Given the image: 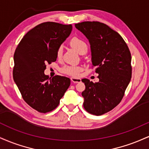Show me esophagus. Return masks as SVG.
Segmentation results:
<instances>
[{"mask_svg": "<svg viewBox=\"0 0 149 149\" xmlns=\"http://www.w3.org/2000/svg\"><path fill=\"white\" fill-rule=\"evenodd\" d=\"M71 82H73V83H80L81 82V79L80 78H74V77H72V78H71Z\"/></svg>", "mask_w": 149, "mask_h": 149, "instance_id": "esophagus-1", "label": "esophagus"}]
</instances>
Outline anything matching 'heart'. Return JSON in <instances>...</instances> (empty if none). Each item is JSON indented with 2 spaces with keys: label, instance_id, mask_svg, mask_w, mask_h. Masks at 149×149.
Segmentation results:
<instances>
[{
  "label": "heart",
  "instance_id": "heart-1",
  "mask_svg": "<svg viewBox=\"0 0 149 149\" xmlns=\"http://www.w3.org/2000/svg\"><path fill=\"white\" fill-rule=\"evenodd\" d=\"M71 45L74 49H76L79 53H81L83 50L88 49V45L86 42L79 38L74 37L71 40ZM57 57L58 59H60L62 57L63 54V46H59L57 48ZM61 72L65 74L69 75V76L76 77L79 75L80 71H82V68L79 66H73V65H66L61 69Z\"/></svg>",
  "mask_w": 149,
  "mask_h": 149
}]
</instances>
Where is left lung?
<instances>
[{"label": "left lung", "instance_id": "8db88e82", "mask_svg": "<svg viewBox=\"0 0 149 149\" xmlns=\"http://www.w3.org/2000/svg\"><path fill=\"white\" fill-rule=\"evenodd\" d=\"M75 26L88 39L100 80L94 83L82 79L83 107L90 113L101 116L114 109L124 96L132 77L130 52L121 36L105 24L83 22Z\"/></svg>", "mask_w": 149, "mask_h": 149}]
</instances>
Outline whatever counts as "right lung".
I'll use <instances>...</instances> for the list:
<instances>
[{
	"label": "right lung",
	"mask_w": 149,
	"mask_h": 149,
	"mask_svg": "<svg viewBox=\"0 0 149 149\" xmlns=\"http://www.w3.org/2000/svg\"><path fill=\"white\" fill-rule=\"evenodd\" d=\"M72 25L44 22L27 32L14 54L13 78L24 100L40 113L54 110L71 84L69 78L44 73L57 60V48L69 36Z\"/></svg>",
	"instance_id": "right-lung-1"
}]
</instances>
